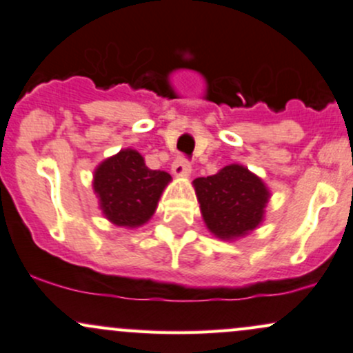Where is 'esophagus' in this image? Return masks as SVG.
Returning a JSON list of instances; mask_svg holds the SVG:
<instances>
[{
  "instance_id": "esophagus-1",
  "label": "esophagus",
  "mask_w": 353,
  "mask_h": 353,
  "mask_svg": "<svg viewBox=\"0 0 353 353\" xmlns=\"http://www.w3.org/2000/svg\"><path fill=\"white\" fill-rule=\"evenodd\" d=\"M172 172L175 176H188L192 173V165L185 157H178L172 165Z\"/></svg>"
}]
</instances>
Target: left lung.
I'll list each match as a JSON object with an SVG mask.
<instances>
[{
  "label": "left lung",
  "instance_id": "left-lung-1",
  "mask_svg": "<svg viewBox=\"0 0 353 353\" xmlns=\"http://www.w3.org/2000/svg\"><path fill=\"white\" fill-rule=\"evenodd\" d=\"M207 228L216 239L235 240L263 221L270 192L262 178L241 165H228L212 176L193 180Z\"/></svg>",
  "mask_w": 353,
  "mask_h": 353
}]
</instances>
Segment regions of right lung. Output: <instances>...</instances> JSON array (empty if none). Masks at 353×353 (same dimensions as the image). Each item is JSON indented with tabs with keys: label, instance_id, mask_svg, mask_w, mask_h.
<instances>
[{
	"label": "right lung",
	"instance_id": "1",
	"mask_svg": "<svg viewBox=\"0 0 353 353\" xmlns=\"http://www.w3.org/2000/svg\"><path fill=\"white\" fill-rule=\"evenodd\" d=\"M170 180L166 172L150 170L137 150L126 148L98 165L93 188L105 219L117 227L134 228L152 219Z\"/></svg>",
	"mask_w": 353,
	"mask_h": 353
}]
</instances>
